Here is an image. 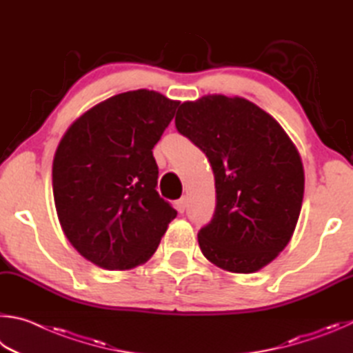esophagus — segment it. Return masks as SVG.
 Here are the masks:
<instances>
[{
  "instance_id": "obj_1",
  "label": "esophagus",
  "mask_w": 353,
  "mask_h": 353,
  "mask_svg": "<svg viewBox=\"0 0 353 353\" xmlns=\"http://www.w3.org/2000/svg\"><path fill=\"white\" fill-rule=\"evenodd\" d=\"M186 206H188V199H186V196H181V199L176 200V203H175L176 211L180 212V214H183L184 211H186Z\"/></svg>"
}]
</instances>
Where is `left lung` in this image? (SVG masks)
<instances>
[{
	"mask_svg": "<svg viewBox=\"0 0 353 353\" xmlns=\"http://www.w3.org/2000/svg\"><path fill=\"white\" fill-rule=\"evenodd\" d=\"M175 125L206 153L215 178L217 206L199 232L203 256L231 273H256L279 256L298 223V148L273 116L239 96L183 102Z\"/></svg>",
	"mask_w": 353,
	"mask_h": 353,
	"instance_id": "left-lung-1",
	"label": "left lung"
}]
</instances>
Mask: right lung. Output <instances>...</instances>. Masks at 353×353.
I'll return each mask as SVG.
<instances>
[{
    "mask_svg": "<svg viewBox=\"0 0 353 353\" xmlns=\"http://www.w3.org/2000/svg\"><path fill=\"white\" fill-rule=\"evenodd\" d=\"M180 102L127 91L72 122L55 150L52 192L66 239L103 270H130L157 251L176 211L157 192L153 147Z\"/></svg>",
    "mask_w": 353,
    "mask_h": 353,
    "instance_id": "right-lung-1",
    "label": "right lung"
}]
</instances>
